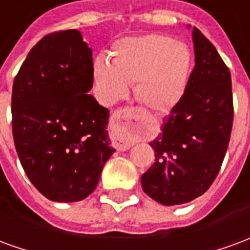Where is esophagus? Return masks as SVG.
Returning <instances> with one entry per match:
<instances>
[{
  "label": "esophagus",
  "mask_w": 250,
  "mask_h": 250,
  "mask_svg": "<svg viewBox=\"0 0 250 250\" xmlns=\"http://www.w3.org/2000/svg\"><path fill=\"white\" fill-rule=\"evenodd\" d=\"M141 115V109L135 107H125L116 109L111 118V139L119 151H125L134 145L132 131L135 127L138 118Z\"/></svg>",
  "instance_id": "obj_1"
}]
</instances>
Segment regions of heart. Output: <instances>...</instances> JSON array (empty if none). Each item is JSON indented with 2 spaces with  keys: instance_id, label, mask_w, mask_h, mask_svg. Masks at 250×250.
Masks as SVG:
<instances>
[{
  "instance_id": "b5f03b06",
  "label": "heart",
  "mask_w": 250,
  "mask_h": 250,
  "mask_svg": "<svg viewBox=\"0 0 250 250\" xmlns=\"http://www.w3.org/2000/svg\"><path fill=\"white\" fill-rule=\"evenodd\" d=\"M109 59L93 62L95 87L104 103L125 98L134 83L138 100L155 112H167L182 98L190 68L182 42L163 35L125 37L112 45Z\"/></svg>"
}]
</instances>
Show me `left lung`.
I'll return each mask as SVG.
<instances>
[{
  "label": "left lung",
  "instance_id": "8db88e82",
  "mask_svg": "<svg viewBox=\"0 0 250 250\" xmlns=\"http://www.w3.org/2000/svg\"><path fill=\"white\" fill-rule=\"evenodd\" d=\"M193 42L194 69L162 132L150 143L155 162L142 175L143 191L166 206L190 202L211 186L230 141V71L197 28Z\"/></svg>",
  "mask_w": 250,
  "mask_h": 250
}]
</instances>
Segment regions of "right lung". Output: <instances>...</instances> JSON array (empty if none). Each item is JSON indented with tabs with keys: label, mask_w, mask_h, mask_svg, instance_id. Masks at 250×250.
<instances>
[{
	"label": "right lung",
	"mask_w": 250,
	"mask_h": 250,
	"mask_svg": "<svg viewBox=\"0 0 250 250\" xmlns=\"http://www.w3.org/2000/svg\"><path fill=\"white\" fill-rule=\"evenodd\" d=\"M92 84V51L76 29L44 36L14 77L16 151L30 182L51 201L87 198L115 152L108 109L88 95Z\"/></svg>",
	"instance_id": "1"
}]
</instances>
